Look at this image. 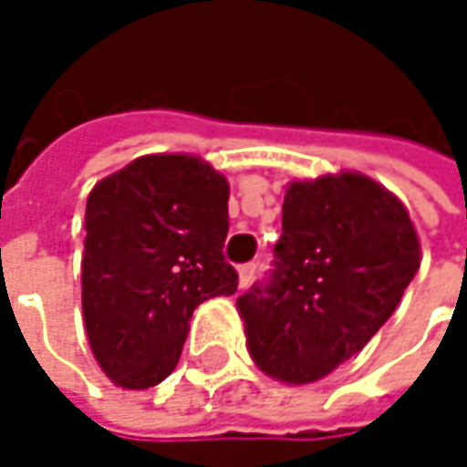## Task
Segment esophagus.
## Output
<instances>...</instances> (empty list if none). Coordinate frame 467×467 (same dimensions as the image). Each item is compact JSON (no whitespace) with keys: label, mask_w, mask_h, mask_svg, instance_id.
I'll list each match as a JSON object with an SVG mask.
<instances>
[{"label":"esophagus","mask_w":467,"mask_h":467,"mask_svg":"<svg viewBox=\"0 0 467 467\" xmlns=\"http://www.w3.org/2000/svg\"><path fill=\"white\" fill-rule=\"evenodd\" d=\"M240 286H248L254 278H256V262H245V265H240Z\"/></svg>","instance_id":"34e87169"}]
</instances>
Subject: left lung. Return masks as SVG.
Instances as JSON below:
<instances>
[{
  "instance_id": "left-lung-1",
  "label": "left lung",
  "mask_w": 467,
  "mask_h": 467,
  "mask_svg": "<svg viewBox=\"0 0 467 467\" xmlns=\"http://www.w3.org/2000/svg\"><path fill=\"white\" fill-rule=\"evenodd\" d=\"M273 254L237 308L254 362L286 384L319 381L354 357L420 270L409 211L359 172L289 183Z\"/></svg>"
}]
</instances>
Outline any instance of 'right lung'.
I'll return each instance as SVG.
<instances>
[{
	"label": "right lung",
	"instance_id": "1",
	"mask_svg": "<svg viewBox=\"0 0 467 467\" xmlns=\"http://www.w3.org/2000/svg\"><path fill=\"white\" fill-rule=\"evenodd\" d=\"M230 183L183 153L140 156L86 202L83 322L99 368L124 389L164 381L200 303L237 292L224 259Z\"/></svg>",
	"mask_w": 467,
	"mask_h": 467
}]
</instances>
